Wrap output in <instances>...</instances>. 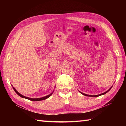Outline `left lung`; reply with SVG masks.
<instances>
[{"instance_id":"obj_1","label":"left lung","mask_w":126,"mask_h":126,"mask_svg":"<svg viewBox=\"0 0 126 126\" xmlns=\"http://www.w3.org/2000/svg\"><path fill=\"white\" fill-rule=\"evenodd\" d=\"M112 87H113V86H112ZM112 87H111L110 88V89H108L107 91H106V92H104V93H102V94H101L96 95H87V94H84V93H83L81 92H80V91H79V92L80 93H81V94H82V95H85V96H90V97H98V96H101V95H104V94H106L107 93H108V92H109V91L111 89V88H112Z\"/></svg>"}]
</instances>
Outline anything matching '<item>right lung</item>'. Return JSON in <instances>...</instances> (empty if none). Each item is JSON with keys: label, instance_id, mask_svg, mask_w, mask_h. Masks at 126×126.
<instances>
[{"label": "right lung", "instance_id": "obj_1", "mask_svg": "<svg viewBox=\"0 0 126 126\" xmlns=\"http://www.w3.org/2000/svg\"><path fill=\"white\" fill-rule=\"evenodd\" d=\"M13 87V86H12ZM13 89H14V90H15V92L19 96H20L21 97H22V98H26V99H28V100H31V101H42V100H45V99H47V98H49L50 96L52 94V93H53V92H52V93H51V94H50L49 95H47V96H44V97H40V98H30V97H26V96H24V95H22V94H20L18 92H17V90H16L15 88L13 87Z\"/></svg>", "mask_w": 126, "mask_h": 126}]
</instances>
